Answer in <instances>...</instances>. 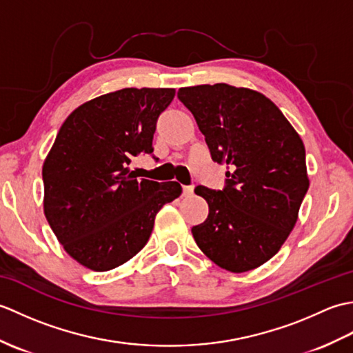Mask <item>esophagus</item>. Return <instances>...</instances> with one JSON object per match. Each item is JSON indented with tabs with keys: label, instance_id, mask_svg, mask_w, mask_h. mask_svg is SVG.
Segmentation results:
<instances>
[{
	"label": "esophagus",
	"instance_id": "1",
	"mask_svg": "<svg viewBox=\"0 0 353 353\" xmlns=\"http://www.w3.org/2000/svg\"><path fill=\"white\" fill-rule=\"evenodd\" d=\"M194 194V186L192 185H188V186H183V196H192Z\"/></svg>",
	"mask_w": 353,
	"mask_h": 353
}]
</instances>
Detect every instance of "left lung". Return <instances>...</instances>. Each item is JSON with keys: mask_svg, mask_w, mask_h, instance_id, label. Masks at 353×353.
<instances>
[{"mask_svg": "<svg viewBox=\"0 0 353 353\" xmlns=\"http://www.w3.org/2000/svg\"><path fill=\"white\" fill-rule=\"evenodd\" d=\"M212 161L226 163V186H197L208 219L191 229L200 250L216 265L244 273L272 259L297 221L310 188L305 145L265 95L226 83L181 88Z\"/></svg>", "mask_w": 353, "mask_h": 353, "instance_id": "obj_1", "label": "left lung"}]
</instances>
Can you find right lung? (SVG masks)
Returning a JSON list of instances; mask_svg holds the SVG:
<instances>
[{
	"mask_svg": "<svg viewBox=\"0 0 353 353\" xmlns=\"http://www.w3.org/2000/svg\"><path fill=\"white\" fill-rule=\"evenodd\" d=\"M171 88H124L81 104L65 119L42 167L43 212L66 253L108 272L148 241L154 216L182 194L177 182L137 179L129 165L153 153L156 121Z\"/></svg>",
	"mask_w": 353,
	"mask_h": 353,
	"instance_id": "1",
	"label": "right lung"
}]
</instances>
